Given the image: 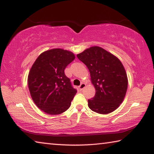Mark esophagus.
<instances>
[{
	"instance_id": "34e87169",
	"label": "esophagus",
	"mask_w": 154,
	"mask_h": 154,
	"mask_svg": "<svg viewBox=\"0 0 154 154\" xmlns=\"http://www.w3.org/2000/svg\"><path fill=\"white\" fill-rule=\"evenodd\" d=\"M85 85H85V83H82V84H81V85H79V89L80 90V91H82V90H83V88H84L85 87Z\"/></svg>"
}]
</instances>
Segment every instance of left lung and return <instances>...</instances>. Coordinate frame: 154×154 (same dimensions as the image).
<instances>
[{"label": "left lung", "mask_w": 154, "mask_h": 154, "mask_svg": "<svg viewBox=\"0 0 154 154\" xmlns=\"http://www.w3.org/2000/svg\"><path fill=\"white\" fill-rule=\"evenodd\" d=\"M89 70L96 94L88 100L91 110L108 114L123 102L128 88L126 72L116 56L98 46L85 49L77 55Z\"/></svg>", "instance_id": "obj_1"}]
</instances>
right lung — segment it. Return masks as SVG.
Returning a JSON list of instances; mask_svg holds the SVG:
<instances>
[{
    "label": "right lung",
    "instance_id": "1",
    "mask_svg": "<svg viewBox=\"0 0 154 154\" xmlns=\"http://www.w3.org/2000/svg\"><path fill=\"white\" fill-rule=\"evenodd\" d=\"M75 56L72 52L56 48L41 54L28 76L30 96L41 110L49 115L66 111L77 90L72 87L64 69Z\"/></svg>",
    "mask_w": 154,
    "mask_h": 154
}]
</instances>
